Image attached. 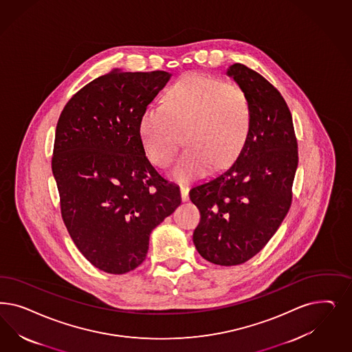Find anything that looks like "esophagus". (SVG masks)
<instances>
[{"instance_id":"esophagus-1","label":"esophagus","mask_w":352,"mask_h":352,"mask_svg":"<svg viewBox=\"0 0 352 352\" xmlns=\"http://www.w3.org/2000/svg\"><path fill=\"white\" fill-rule=\"evenodd\" d=\"M180 192H182V201H184V202L189 201V189H188V186H185V185H182V186H180Z\"/></svg>"}]
</instances>
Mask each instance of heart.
<instances>
[{
    "label": "heart",
    "instance_id": "heart-1",
    "mask_svg": "<svg viewBox=\"0 0 352 352\" xmlns=\"http://www.w3.org/2000/svg\"><path fill=\"white\" fill-rule=\"evenodd\" d=\"M251 106L236 84L204 74H189L167 91L164 104H151L140 120V136L157 166L170 162L185 131L184 151L170 177L186 182L201 179L210 167L223 168L237 158L248 140Z\"/></svg>",
    "mask_w": 352,
    "mask_h": 352
}]
</instances>
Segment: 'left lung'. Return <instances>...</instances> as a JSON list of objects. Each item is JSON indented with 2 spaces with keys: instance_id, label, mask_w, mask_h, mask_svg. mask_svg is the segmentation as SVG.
I'll return each mask as SVG.
<instances>
[{
  "instance_id": "obj_1",
  "label": "left lung",
  "mask_w": 352,
  "mask_h": 352,
  "mask_svg": "<svg viewBox=\"0 0 352 352\" xmlns=\"http://www.w3.org/2000/svg\"><path fill=\"white\" fill-rule=\"evenodd\" d=\"M227 75L249 97V136L236 162L189 197L201 212L197 251L214 264L237 265L268 243L290 208L298 144L290 110L268 80L241 63Z\"/></svg>"
}]
</instances>
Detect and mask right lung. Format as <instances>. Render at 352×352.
<instances>
[{"mask_svg": "<svg viewBox=\"0 0 352 352\" xmlns=\"http://www.w3.org/2000/svg\"><path fill=\"white\" fill-rule=\"evenodd\" d=\"M170 72H123L93 80L59 116L52 170L68 233L103 272L133 271L153 229L182 204L145 155L140 120Z\"/></svg>", "mask_w": 352, "mask_h": 352, "instance_id": "1", "label": "right lung"}]
</instances>
